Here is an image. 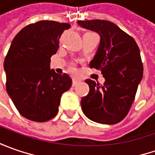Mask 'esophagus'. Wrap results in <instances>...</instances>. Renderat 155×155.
<instances>
[{
  "mask_svg": "<svg viewBox=\"0 0 155 155\" xmlns=\"http://www.w3.org/2000/svg\"><path fill=\"white\" fill-rule=\"evenodd\" d=\"M78 84H80V80H78V79L72 80V86H77Z\"/></svg>",
  "mask_w": 155,
  "mask_h": 155,
  "instance_id": "34e87169",
  "label": "esophagus"
}]
</instances>
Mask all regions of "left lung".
Segmentation results:
<instances>
[{
    "label": "left lung",
    "instance_id": "1",
    "mask_svg": "<svg viewBox=\"0 0 155 155\" xmlns=\"http://www.w3.org/2000/svg\"><path fill=\"white\" fill-rule=\"evenodd\" d=\"M78 23L101 37L90 67L100 70L105 78L103 85L85 80L90 92L81 99L83 112L93 122L116 124L128 115L142 78L140 49L135 40L113 22L91 20Z\"/></svg>",
    "mask_w": 155,
    "mask_h": 155
}]
</instances>
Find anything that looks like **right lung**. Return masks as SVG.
<instances>
[{
	"instance_id": "right-lung-1",
	"label": "right lung",
	"mask_w": 155,
	"mask_h": 155,
	"mask_svg": "<svg viewBox=\"0 0 155 155\" xmlns=\"http://www.w3.org/2000/svg\"><path fill=\"white\" fill-rule=\"evenodd\" d=\"M68 23L40 21L22 28L4 60L6 89L21 116L33 122L51 120L58 112L61 96L71 86L66 73L50 69L51 57Z\"/></svg>"
}]
</instances>
